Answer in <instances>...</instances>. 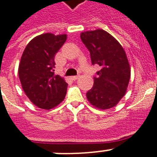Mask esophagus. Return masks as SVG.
Listing matches in <instances>:
<instances>
[{
	"label": "esophagus",
	"mask_w": 157,
	"mask_h": 157,
	"mask_svg": "<svg viewBox=\"0 0 157 157\" xmlns=\"http://www.w3.org/2000/svg\"><path fill=\"white\" fill-rule=\"evenodd\" d=\"M79 77H80V76H79V75H77V76H71V77H70V79H71V80H72V81H76V80H77V79L79 78Z\"/></svg>",
	"instance_id": "1"
}]
</instances>
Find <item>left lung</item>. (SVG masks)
<instances>
[{
    "instance_id": "obj_1",
    "label": "left lung",
    "mask_w": 157,
    "mask_h": 157,
    "mask_svg": "<svg viewBox=\"0 0 157 157\" xmlns=\"http://www.w3.org/2000/svg\"><path fill=\"white\" fill-rule=\"evenodd\" d=\"M81 39L90 51L92 64L101 67L94 77V86L86 94L88 101L99 109L114 107L126 94L131 77L124 49L101 29L82 32Z\"/></svg>"
}]
</instances>
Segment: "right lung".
Segmentation results:
<instances>
[{"label":"right lung","instance_id":"1","mask_svg":"<svg viewBox=\"0 0 157 157\" xmlns=\"http://www.w3.org/2000/svg\"><path fill=\"white\" fill-rule=\"evenodd\" d=\"M67 35L40 34L28 43L21 56L18 76L25 94L38 107L50 109L65 98L67 84L55 75V56Z\"/></svg>","mask_w":157,"mask_h":157}]
</instances>
